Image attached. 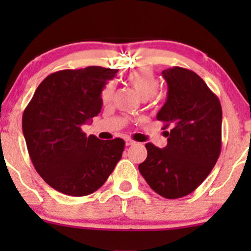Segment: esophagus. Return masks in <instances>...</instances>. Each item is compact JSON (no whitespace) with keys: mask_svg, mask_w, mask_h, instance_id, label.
<instances>
[{"mask_svg":"<svg viewBox=\"0 0 251 251\" xmlns=\"http://www.w3.org/2000/svg\"><path fill=\"white\" fill-rule=\"evenodd\" d=\"M125 144H126V146H131V145H134L135 142H134V140H132V139H126Z\"/></svg>","mask_w":251,"mask_h":251,"instance_id":"esophagus-1","label":"esophagus"}]
</instances>
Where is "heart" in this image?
I'll return each instance as SVG.
<instances>
[{
    "mask_svg": "<svg viewBox=\"0 0 251 251\" xmlns=\"http://www.w3.org/2000/svg\"><path fill=\"white\" fill-rule=\"evenodd\" d=\"M126 79L129 85L135 89V92L145 100L155 96L159 89V81L155 77L153 71L150 68H139V70L131 72ZM114 91H116L114 82L106 83L101 92V100L103 103L111 102Z\"/></svg>",
    "mask_w": 251,
    "mask_h": 251,
    "instance_id": "1",
    "label": "heart"
}]
</instances>
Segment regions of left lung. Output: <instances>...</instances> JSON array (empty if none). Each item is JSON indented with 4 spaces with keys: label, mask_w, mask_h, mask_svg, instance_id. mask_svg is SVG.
Wrapping results in <instances>:
<instances>
[{
    "label": "left lung",
    "mask_w": 251,
    "mask_h": 251,
    "mask_svg": "<svg viewBox=\"0 0 251 251\" xmlns=\"http://www.w3.org/2000/svg\"><path fill=\"white\" fill-rule=\"evenodd\" d=\"M166 102L158 112L168 145H145L148 157L139 171L150 188L169 200L195 191L214 169L222 148V107L218 98L195 72L181 67L163 71Z\"/></svg>",
    "instance_id": "obj_1"
}]
</instances>
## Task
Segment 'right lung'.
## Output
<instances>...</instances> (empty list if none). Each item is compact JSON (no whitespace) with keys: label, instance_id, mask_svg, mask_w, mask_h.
Wrapping results in <instances>:
<instances>
[{"label":"right lung","instance_id":"obj_1","mask_svg":"<svg viewBox=\"0 0 251 251\" xmlns=\"http://www.w3.org/2000/svg\"><path fill=\"white\" fill-rule=\"evenodd\" d=\"M118 70L89 66L51 73L40 83L22 116L33 165L43 180L68 196L101 188L123 155L120 138L100 140L81 126L101 111V92Z\"/></svg>","mask_w":251,"mask_h":251}]
</instances>
